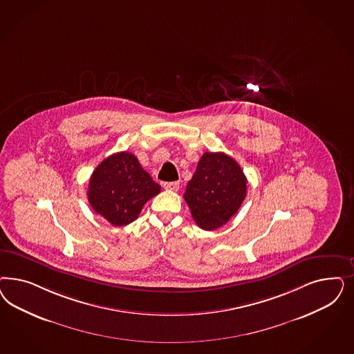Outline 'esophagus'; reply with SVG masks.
<instances>
[{"label":"esophagus","mask_w":354,"mask_h":354,"mask_svg":"<svg viewBox=\"0 0 354 354\" xmlns=\"http://www.w3.org/2000/svg\"><path fill=\"white\" fill-rule=\"evenodd\" d=\"M164 189L165 190H171V192H177L180 189V183L178 181H173V183H164Z\"/></svg>","instance_id":"1"}]
</instances>
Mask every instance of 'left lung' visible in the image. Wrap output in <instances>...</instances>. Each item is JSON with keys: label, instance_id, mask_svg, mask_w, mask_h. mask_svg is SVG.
<instances>
[{"label": "left lung", "instance_id": "8db88e82", "mask_svg": "<svg viewBox=\"0 0 354 354\" xmlns=\"http://www.w3.org/2000/svg\"><path fill=\"white\" fill-rule=\"evenodd\" d=\"M246 176L224 152H205L196 165L183 198L196 225L215 230L227 224L246 196Z\"/></svg>", "mask_w": 354, "mask_h": 354}]
</instances>
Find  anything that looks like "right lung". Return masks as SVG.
<instances>
[{
	"label": "right lung",
	"instance_id": "1",
	"mask_svg": "<svg viewBox=\"0 0 354 354\" xmlns=\"http://www.w3.org/2000/svg\"><path fill=\"white\" fill-rule=\"evenodd\" d=\"M161 190L137 156L117 152L103 160L93 171L88 185V202L93 211L114 227L137 220L143 205Z\"/></svg>",
	"mask_w": 354,
	"mask_h": 354
}]
</instances>
